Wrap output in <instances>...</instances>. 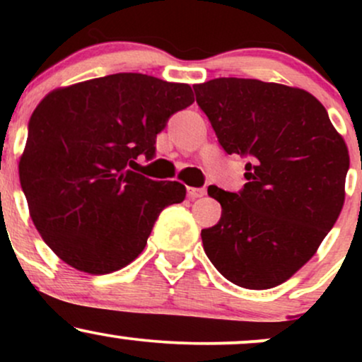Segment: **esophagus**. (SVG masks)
I'll list each match as a JSON object with an SVG mask.
<instances>
[{
  "instance_id": "1",
  "label": "esophagus",
  "mask_w": 362,
  "mask_h": 362,
  "mask_svg": "<svg viewBox=\"0 0 362 362\" xmlns=\"http://www.w3.org/2000/svg\"><path fill=\"white\" fill-rule=\"evenodd\" d=\"M202 195H206V189H202V187H189L187 189V197L189 199H199L202 197Z\"/></svg>"
}]
</instances>
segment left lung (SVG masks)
<instances>
[{
    "instance_id": "obj_1",
    "label": "left lung",
    "mask_w": 362,
    "mask_h": 362,
    "mask_svg": "<svg viewBox=\"0 0 362 362\" xmlns=\"http://www.w3.org/2000/svg\"><path fill=\"white\" fill-rule=\"evenodd\" d=\"M195 100L228 155L248 158L238 194L209 189L221 219L201 231L219 272L271 289L308 262L337 221L349 151L325 107L301 88L245 78L194 85Z\"/></svg>"
}]
</instances>
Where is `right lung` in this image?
Instances as JSON below:
<instances>
[{"instance_id":"1","label":"right lung","mask_w":362,"mask_h":362,"mask_svg":"<svg viewBox=\"0 0 362 362\" xmlns=\"http://www.w3.org/2000/svg\"><path fill=\"white\" fill-rule=\"evenodd\" d=\"M192 102L185 83L141 73L45 95L28 122L18 173L32 221L62 262L100 276L144 250L161 211L185 199V185L136 173V160L155 156L158 132Z\"/></svg>"}]
</instances>
